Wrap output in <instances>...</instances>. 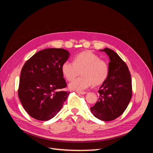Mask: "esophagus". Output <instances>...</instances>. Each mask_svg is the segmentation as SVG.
<instances>
[{"instance_id":"obj_1","label":"esophagus","mask_w":153,"mask_h":153,"mask_svg":"<svg viewBox=\"0 0 153 153\" xmlns=\"http://www.w3.org/2000/svg\"><path fill=\"white\" fill-rule=\"evenodd\" d=\"M77 93L79 94L84 95V94H86V92H85V91H79V92H77Z\"/></svg>"}]
</instances>
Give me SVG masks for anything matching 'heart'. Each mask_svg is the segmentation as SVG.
I'll list each match as a JSON object with an SVG mask.
<instances>
[{"label":"heart","mask_w":153,"mask_h":153,"mask_svg":"<svg viewBox=\"0 0 153 153\" xmlns=\"http://www.w3.org/2000/svg\"><path fill=\"white\" fill-rule=\"evenodd\" d=\"M64 76L71 81L80 75L82 76L69 84L71 90L82 91L92 84L99 85L105 81L108 75V67L96 54L89 51L82 52L76 55L74 62H64L61 68Z\"/></svg>","instance_id":"obj_1"}]
</instances>
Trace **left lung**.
Listing matches in <instances>:
<instances>
[{
	"label": "left lung",
	"mask_w": 153,
	"mask_h": 153,
	"mask_svg": "<svg viewBox=\"0 0 153 153\" xmlns=\"http://www.w3.org/2000/svg\"><path fill=\"white\" fill-rule=\"evenodd\" d=\"M100 51L109 57L108 75L100 87L99 99L91 111L96 118L110 121L123 114L131 100V78L126 63L116 52L108 48Z\"/></svg>",
	"instance_id": "8db88e82"
}]
</instances>
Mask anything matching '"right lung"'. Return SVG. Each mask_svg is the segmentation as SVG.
<instances>
[{
    "label": "right lung",
    "instance_id": "obj_1",
    "mask_svg": "<svg viewBox=\"0 0 153 153\" xmlns=\"http://www.w3.org/2000/svg\"><path fill=\"white\" fill-rule=\"evenodd\" d=\"M69 52L62 48H47L35 53L23 66L18 97L30 116L48 121L61 109L69 92L60 91L66 87L61 68Z\"/></svg>",
    "mask_w": 153,
    "mask_h": 153
}]
</instances>
